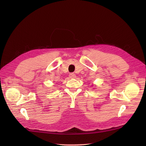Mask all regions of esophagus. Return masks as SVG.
I'll use <instances>...</instances> for the list:
<instances>
[{
  "mask_svg": "<svg viewBox=\"0 0 146 146\" xmlns=\"http://www.w3.org/2000/svg\"><path fill=\"white\" fill-rule=\"evenodd\" d=\"M69 77L70 78H75L76 77V74H75L71 73V74H69Z\"/></svg>",
  "mask_w": 146,
  "mask_h": 146,
  "instance_id": "34e87169",
  "label": "esophagus"
}]
</instances>
